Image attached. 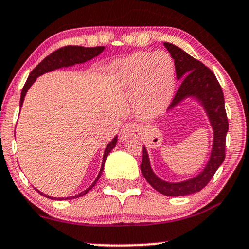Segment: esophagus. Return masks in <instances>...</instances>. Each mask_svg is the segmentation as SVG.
I'll use <instances>...</instances> for the list:
<instances>
[{
	"mask_svg": "<svg viewBox=\"0 0 249 249\" xmlns=\"http://www.w3.org/2000/svg\"><path fill=\"white\" fill-rule=\"evenodd\" d=\"M139 134H141V128H139L138 125L125 124L124 126L122 127L119 136H121L122 142H126L127 139L132 138V137H139Z\"/></svg>",
	"mask_w": 249,
	"mask_h": 249,
	"instance_id": "34e87169",
	"label": "esophagus"
}]
</instances>
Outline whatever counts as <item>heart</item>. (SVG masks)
I'll return each instance as SVG.
<instances>
[{"mask_svg": "<svg viewBox=\"0 0 249 249\" xmlns=\"http://www.w3.org/2000/svg\"><path fill=\"white\" fill-rule=\"evenodd\" d=\"M111 77L122 87L137 91V107L144 118L166 108L176 87L172 57L165 51L139 53L111 67Z\"/></svg>", "mask_w": 249, "mask_h": 249, "instance_id": "b5f03b06", "label": "heart"}]
</instances>
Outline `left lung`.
<instances>
[{
	"instance_id": "8db88e82",
	"label": "left lung",
	"mask_w": 249,
	"mask_h": 249,
	"mask_svg": "<svg viewBox=\"0 0 249 249\" xmlns=\"http://www.w3.org/2000/svg\"><path fill=\"white\" fill-rule=\"evenodd\" d=\"M164 45L174 59L177 78L181 79V84L170 107H176L186 97H194L201 103L206 110L208 119L214 131L212 153H211L210 161L201 173L182 182H166L159 179L150 166V160L145 147L142 150L141 170L146 181L159 193L170 196H188L199 192L206 186L222 161L225 160L228 119L226 115L224 93L212 70L172 43L165 42Z\"/></svg>"
}]
</instances>
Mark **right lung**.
Returning a JSON list of instances; mask_svg holds the SVG:
<instances>
[{
  "label": "right lung",
  "mask_w": 249,
  "mask_h": 249,
  "mask_svg": "<svg viewBox=\"0 0 249 249\" xmlns=\"http://www.w3.org/2000/svg\"><path fill=\"white\" fill-rule=\"evenodd\" d=\"M103 50H104V47L84 48V47H78V45H67V47L59 48V49H57L56 51H53V53H51L49 56L45 57V58L43 59V61L39 63L38 65H37L35 69L30 72V75H29V77H28V79H27V82H25L23 89H22L21 99H19V107H22V104H23V99L25 97V93H27L28 89L33 85V83L36 81L37 77L43 75V73H45V72H49V71L59 69V68L70 67V65L79 64V63H84L87 61H90V59L93 58V57L98 56ZM116 142H117V137H115V138H113V141L107 145V148H105L101 171H99L98 177H97V179L93 181V184L91 185L89 188H87L85 191H83L82 193L77 194V196H69V198H65V200L72 199V198H79V196L87 194L89 191L91 190V188L95 186L96 182L98 181L99 177H101V174L103 172V168H104L105 160H107L108 153H110L111 150L116 146ZM39 194H42V196H47V198H49V199H56V198H51V196H45V194H43L42 192H39Z\"/></svg>",
  "instance_id": "right-lung-1"
}]
</instances>
